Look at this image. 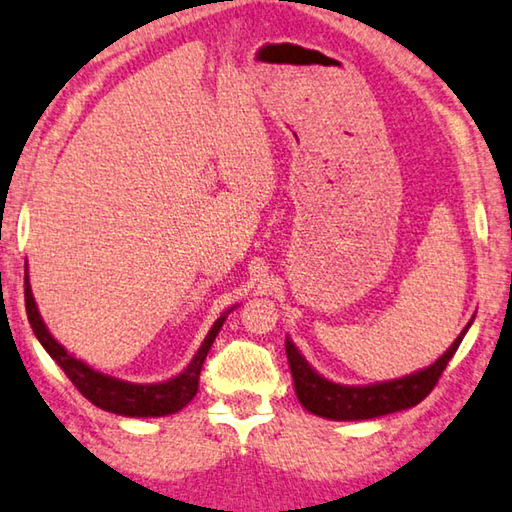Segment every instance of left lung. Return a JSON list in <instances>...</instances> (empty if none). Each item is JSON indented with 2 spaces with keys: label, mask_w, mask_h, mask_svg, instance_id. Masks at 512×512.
Returning <instances> with one entry per match:
<instances>
[{
  "label": "left lung",
  "mask_w": 512,
  "mask_h": 512,
  "mask_svg": "<svg viewBox=\"0 0 512 512\" xmlns=\"http://www.w3.org/2000/svg\"><path fill=\"white\" fill-rule=\"evenodd\" d=\"M470 324L463 328V333L454 339V344L432 366H427V369L418 373H411L407 378L369 384V387H346V384H335L321 378L303 360L297 346L288 337L285 339V353H288L294 391H297L299 402L310 414L330 420H369L393 414V411L400 409L416 407L436 387L438 378L447 369V362L454 357L456 348H459L463 335L468 333Z\"/></svg>",
  "instance_id": "1"
}]
</instances>
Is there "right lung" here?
<instances>
[{"label":"right lung","mask_w":512,"mask_h":512,"mask_svg":"<svg viewBox=\"0 0 512 512\" xmlns=\"http://www.w3.org/2000/svg\"><path fill=\"white\" fill-rule=\"evenodd\" d=\"M24 299H26V317H29V324L33 328L35 337L40 339L44 351H47L53 360H56L60 369L65 371L71 384H74V387L83 393L92 405L101 407L105 411H112V414L130 416V418H157V416L175 414V411L184 409L188 402L195 398L206 353H209L215 335L220 333L224 317L229 315V312H224V315L215 321L213 328L209 330V335H206V339L202 342L200 351L195 353L193 362L188 364L177 378L168 382H157V384H132V382L116 380V378H110V375H103L94 369H89L85 362H80L74 355H69L65 348L51 337V333L40 317L38 306H35L33 301L29 276H24Z\"/></svg>","instance_id":"add662e5"}]
</instances>
